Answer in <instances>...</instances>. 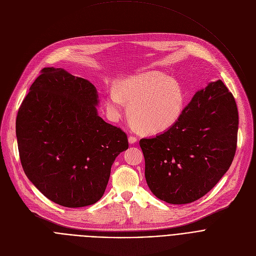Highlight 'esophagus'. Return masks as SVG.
Returning <instances> with one entry per match:
<instances>
[{
	"instance_id": "obj_1",
	"label": "esophagus",
	"mask_w": 256,
	"mask_h": 256,
	"mask_svg": "<svg viewBox=\"0 0 256 256\" xmlns=\"http://www.w3.org/2000/svg\"><path fill=\"white\" fill-rule=\"evenodd\" d=\"M128 141H129V144H136V142H137V137H135V136H129Z\"/></svg>"
}]
</instances>
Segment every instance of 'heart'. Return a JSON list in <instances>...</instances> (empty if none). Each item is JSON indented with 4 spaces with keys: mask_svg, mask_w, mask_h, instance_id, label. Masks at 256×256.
Returning <instances> with one entry per match:
<instances>
[{
    "mask_svg": "<svg viewBox=\"0 0 256 256\" xmlns=\"http://www.w3.org/2000/svg\"><path fill=\"white\" fill-rule=\"evenodd\" d=\"M124 102L129 106V117L134 126L148 133H158L179 120L185 96L174 78L158 71H148L123 81L118 92L108 94L106 110L112 119L121 118Z\"/></svg>",
    "mask_w": 256,
    "mask_h": 256,
    "instance_id": "heart-1",
    "label": "heart"
}]
</instances>
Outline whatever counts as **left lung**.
I'll return each mask as SVG.
<instances>
[{
  "mask_svg": "<svg viewBox=\"0 0 256 256\" xmlns=\"http://www.w3.org/2000/svg\"><path fill=\"white\" fill-rule=\"evenodd\" d=\"M238 125L235 98L222 80L198 90L172 127L139 141L150 191L172 204L206 195L233 162Z\"/></svg>",
  "mask_w": 256,
  "mask_h": 256,
  "instance_id": "1",
  "label": "left lung"
}]
</instances>
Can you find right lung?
<instances>
[{"mask_svg":"<svg viewBox=\"0 0 256 256\" xmlns=\"http://www.w3.org/2000/svg\"><path fill=\"white\" fill-rule=\"evenodd\" d=\"M88 80L62 68H44L23 100L16 137L23 171L50 200L66 208L98 202L112 164L128 148L120 128L98 115Z\"/></svg>","mask_w":256,"mask_h":256,"instance_id":"right-lung-1","label":"right lung"}]
</instances>
